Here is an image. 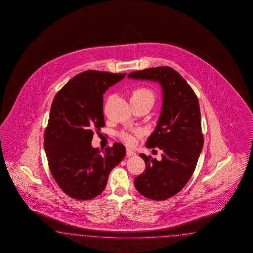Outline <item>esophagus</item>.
I'll return each mask as SVG.
<instances>
[{"label":"esophagus","instance_id":"1","mask_svg":"<svg viewBox=\"0 0 253 253\" xmlns=\"http://www.w3.org/2000/svg\"><path fill=\"white\" fill-rule=\"evenodd\" d=\"M126 154H127V156H135L136 155V153L133 151V150H131V149H130V148H127L126 149Z\"/></svg>","mask_w":253,"mask_h":253}]
</instances>
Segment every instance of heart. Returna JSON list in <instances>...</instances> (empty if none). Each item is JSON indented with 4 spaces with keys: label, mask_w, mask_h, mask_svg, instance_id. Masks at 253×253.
<instances>
[{
    "label": "heart",
    "mask_w": 253,
    "mask_h": 253,
    "mask_svg": "<svg viewBox=\"0 0 253 253\" xmlns=\"http://www.w3.org/2000/svg\"><path fill=\"white\" fill-rule=\"evenodd\" d=\"M155 98H156L155 92L147 87H138L136 89H134L130 94V101H147L154 104ZM138 134H139L138 131H135L134 133L123 131L120 134V137L126 145L132 146L135 143L134 136Z\"/></svg>",
    "instance_id": "heart-1"
}]
</instances>
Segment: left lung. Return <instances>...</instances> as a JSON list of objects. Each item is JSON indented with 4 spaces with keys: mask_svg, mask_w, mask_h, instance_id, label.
<instances>
[{
    "mask_svg": "<svg viewBox=\"0 0 253 253\" xmlns=\"http://www.w3.org/2000/svg\"><path fill=\"white\" fill-rule=\"evenodd\" d=\"M128 77L157 81L162 87L161 117L146 142L147 148L162 150V158L157 161L140 154L146 169L135 178L134 185L147 199H169L190 180L203 147L199 100L184 78L170 67L137 70Z\"/></svg>",
    "mask_w": 253,
    "mask_h": 253,
    "instance_id": "left-lung-1",
    "label": "left lung"
}]
</instances>
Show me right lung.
Masks as SVG:
<instances>
[{
  "mask_svg": "<svg viewBox=\"0 0 253 253\" xmlns=\"http://www.w3.org/2000/svg\"><path fill=\"white\" fill-rule=\"evenodd\" d=\"M126 73L86 70L54 96L44 131L50 171L68 196L92 199L106 187L109 172L126 154L120 143L105 151L92 146L93 131L105 126L103 94Z\"/></svg>",
  "mask_w": 253,
  "mask_h": 253,
  "instance_id": "obj_1",
  "label": "right lung"
}]
</instances>
